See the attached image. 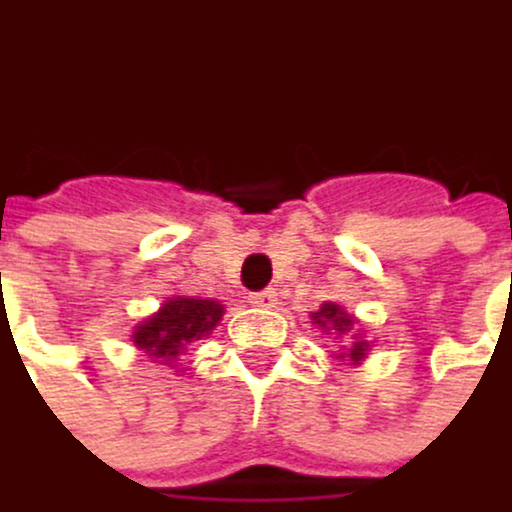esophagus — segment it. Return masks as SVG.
<instances>
[{
    "label": "esophagus",
    "instance_id": "esophagus-1",
    "mask_svg": "<svg viewBox=\"0 0 512 512\" xmlns=\"http://www.w3.org/2000/svg\"><path fill=\"white\" fill-rule=\"evenodd\" d=\"M251 300V306H261V309H270V306H276V291L273 288H267V291H258V294H251L248 297Z\"/></svg>",
    "mask_w": 512,
    "mask_h": 512
}]
</instances>
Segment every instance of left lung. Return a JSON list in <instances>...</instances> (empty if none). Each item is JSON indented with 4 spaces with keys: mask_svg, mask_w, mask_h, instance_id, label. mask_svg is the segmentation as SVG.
Returning a JSON list of instances; mask_svg holds the SVG:
<instances>
[{
    "mask_svg": "<svg viewBox=\"0 0 512 512\" xmlns=\"http://www.w3.org/2000/svg\"><path fill=\"white\" fill-rule=\"evenodd\" d=\"M312 321L321 324V327H336V330H351V327H354V321H351L339 306H333V303H324L321 312L312 315ZM363 354H366V342H357V345L351 348V357H354V360H363Z\"/></svg>",
    "mask_w": 512,
    "mask_h": 512,
    "instance_id": "1",
    "label": "left lung"
}]
</instances>
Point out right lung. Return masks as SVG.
<instances>
[{"mask_svg":"<svg viewBox=\"0 0 512 512\" xmlns=\"http://www.w3.org/2000/svg\"><path fill=\"white\" fill-rule=\"evenodd\" d=\"M221 321V306L215 300L176 297L161 306L155 318L134 330V345L152 357H179L188 342L206 336Z\"/></svg>","mask_w":512,"mask_h":512,"instance_id":"add662e5","label":"right lung"}]
</instances>
